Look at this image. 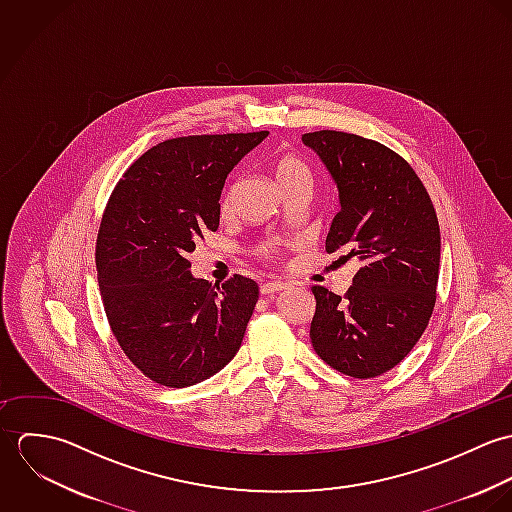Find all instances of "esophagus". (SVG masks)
I'll return each instance as SVG.
<instances>
[{"label":"esophagus","instance_id":"esophagus-1","mask_svg":"<svg viewBox=\"0 0 512 512\" xmlns=\"http://www.w3.org/2000/svg\"><path fill=\"white\" fill-rule=\"evenodd\" d=\"M288 288V284L286 282H266V284H262L260 286V292L264 293V295H274V293L282 292V290H286Z\"/></svg>","mask_w":512,"mask_h":512}]
</instances>
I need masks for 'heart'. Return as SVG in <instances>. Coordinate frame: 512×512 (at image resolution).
Here are the masks:
<instances>
[{
    "mask_svg": "<svg viewBox=\"0 0 512 512\" xmlns=\"http://www.w3.org/2000/svg\"><path fill=\"white\" fill-rule=\"evenodd\" d=\"M276 177H278V183L284 185L297 177H309V169L301 159H297L293 155H286L276 165ZM228 205H230V193H226L222 197V209H228ZM264 252H268V246H264Z\"/></svg>",
    "mask_w": 512,
    "mask_h": 512,
    "instance_id": "heart-1",
    "label": "heart"
}]
</instances>
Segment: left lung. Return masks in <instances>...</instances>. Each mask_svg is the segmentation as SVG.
Returning <instances> with one entry per match:
<instances>
[{"label":"left lung","mask_w":512,"mask_h":512,"mask_svg":"<svg viewBox=\"0 0 512 512\" xmlns=\"http://www.w3.org/2000/svg\"><path fill=\"white\" fill-rule=\"evenodd\" d=\"M301 142L339 191L325 250L361 264L343 299L313 288L311 345L335 370L374 378L412 351L432 317L441 254L436 209L414 169L378 142L333 130L303 134Z\"/></svg>","instance_id":"left-lung-1"}]
</instances>
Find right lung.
I'll return each mask as SVG.
<instances>
[{
  "label": "right lung",
  "instance_id": "add662e5",
  "mask_svg": "<svg viewBox=\"0 0 512 512\" xmlns=\"http://www.w3.org/2000/svg\"><path fill=\"white\" fill-rule=\"evenodd\" d=\"M268 132L189 136L146 151L116 185L96 240L98 288L126 357L169 388L203 382L240 349L258 284L213 286L189 254L217 230L228 173Z\"/></svg>",
  "mask_w": 512,
  "mask_h": 512
}]
</instances>
